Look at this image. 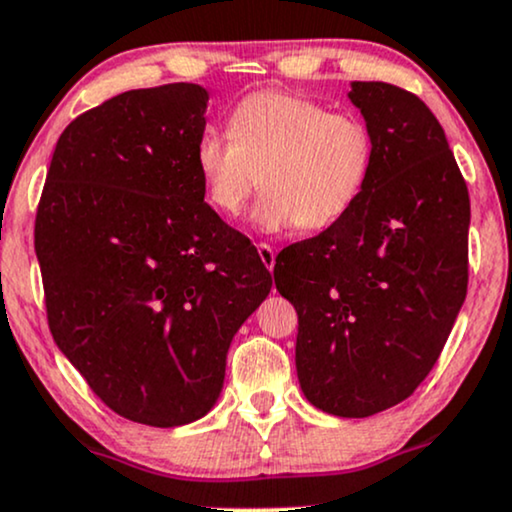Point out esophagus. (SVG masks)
<instances>
[{
	"label": "esophagus",
	"instance_id": "1",
	"mask_svg": "<svg viewBox=\"0 0 512 512\" xmlns=\"http://www.w3.org/2000/svg\"><path fill=\"white\" fill-rule=\"evenodd\" d=\"M257 252H260V260H262L264 267H267L269 272H272L274 264H276V252H274L272 245H267V243H257Z\"/></svg>",
	"mask_w": 512,
	"mask_h": 512
}]
</instances>
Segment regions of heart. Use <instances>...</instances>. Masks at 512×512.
I'll list each match as a JSON object with an SVG mask.
<instances>
[{
    "label": "heart",
    "instance_id": "heart-1",
    "mask_svg": "<svg viewBox=\"0 0 512 512\" xmlns=\"http://www.w3.org/2000/svg\"><path fill=\"white\" fill-rule=\"evenodd\" d=\"M195 166L209 207L238 217L257 188L262 231H324L353 212L374 166V138L355 114L329 112L293 92H255L229 116V135L207 128Z\"/></svg>",
    "mask_w": 512,
    "mask_h": 512
}]
</instances>
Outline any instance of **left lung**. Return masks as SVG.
<instances>
[{
  "mask_svg": "<svg viewBox=\"0 0 512 512\" xmlns=\"http://www.w3.org/2000/svg\"><path fill=\"white\" fill-rule=\"evenodd\" d=\"M374 166L348 217L279 252L298 312L305 398L336 417L403 403L439 360L467 295L470 195L441 123L412 92L355 80Z\"/></svg>",
  "mask_w": 512,
  "mask_h": 512,
  "instance_id": "obj_1",
  "label": "left lung"
}]
</instances>
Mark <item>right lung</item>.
Instances as JSON below:
<instances>
[{"mask_svg":"<svg viewBox=\"0 0 512 512\" xmlns=\"http://www.w3.org/2000/svg\"><path fill=\"white\" fill-rule=\"evenodd\" d=\"M207 90H128L73 119L35 217L47 322L116 415L200 420L240 324L272 291L257 248L205 202L195 143Z\"/></svg>","mask_w":512,"mask_h":512,"instance_id":"1","label":"right lung"}]
</instances>
